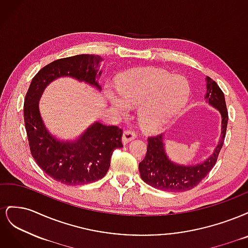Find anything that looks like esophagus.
<instances>
[{"instance_id": "esophagus-1", "label": "esophagus", "mask_w": 248, "mask_h": 248, "mask_svg": "<svg viewBox=\"0 0 248 248\" xmlns=\"http://www.w3.org/2000/svg\"><path fill=\"white\" fill-rule=\"evenodd\" d=\"M136 137H137V133L134 132V131H132V130H124L123 137H122L123 144H124V145L128 144L129 141H131L132 140L136 139Z\"/></svg>"}]
</instances>
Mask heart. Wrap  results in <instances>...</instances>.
<instances>
[{
    "instance_id": "1",
    "label": "heart",
    "mask_w": 248,
    "mask_h": 248,
    "mask_svg": "<svg viewBox=\"0 0 248 248\" xmlns=\"http://www.w3.org/2000/svg\"><path fill=\"white\" fill-rule=\"evenodd\" d=\"M118 92L107 90V98L122 116L131 107H139L140 125L149 131L166 127L181 110L189 98L190 88L181 76H171L166 70L140 68L127 71L117 80Z\"/></svg>"
}]
</instances>
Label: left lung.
Listing matches in <instances>:
<instances>
[{"instance_id": "8db88e82", "label": "left lung", "mask_w": 248, "mask_h": 248, "mask_svg": "<svg viewBox=\"0 0 248 248\" xmlns=\"http://www.w3.org/2000/svg\"><path fill=\"white\" fill-rule=\"evenodd\" d=\"M206 102L219 111L221 117V137L213 154L202 163L184 166L172 161L164 148L163 134L148 138L146 157L139 164L142 181L154 188L164 191H187L197 186L212 170L223 145L228 126V110L226 99L216 82L206 77Z\"/></svg>"}]
</instances>
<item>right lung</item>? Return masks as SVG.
<instances>
[{
	"label": "right lung",
	"instance_id": "obj_1",
	"mask_svg": "<svg viewBox=\"0 0 248 248\" xmlns=\"http://www.w3.org/2000/svg\"><path fill=\"white\" fill-rule=\"evenodd\" d=\"M101 60L95 55L57 60L36 74L26 95L25 126L33 158L46 174L63 184H88L106 176L112 152L123 147L122 129L95 122L78 140H61L44 124L39 100L47 86L60 78H72L101 91Z\"/></svg>",
	"mask_w": 248,
	"mask_h": 248
}]
</instances>
